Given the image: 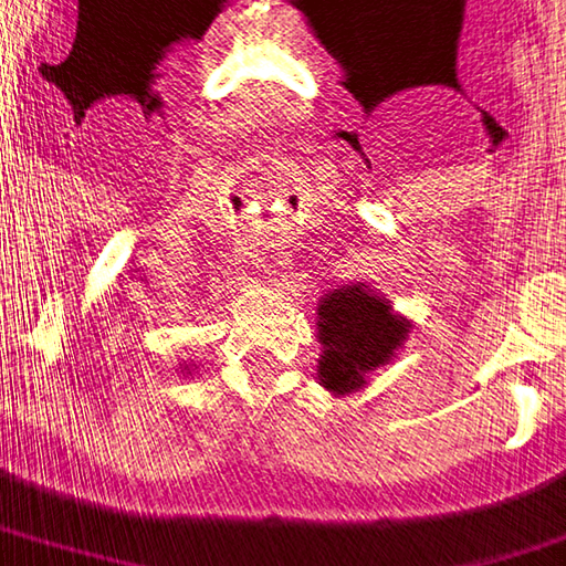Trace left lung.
I'll list each match as a JSON object with an SVG mask.
<instances>
[{
	"label": "left lung",
	"instance_id": "8db88e82",
	"mask_svg": "<svg viewBox=\"0 0 566 566\" xmlns=\"http://www.w3.org/2000/svg\"><path fill=\"white\" fill-rule=\"evenodd\" d=\"M411 334V321L391 311L386 294L369 284H343L317 304V379L331 395H353L388 366Z\"/></svg>",
	"mask_w": 566,
	"mask_h": 566
}]
</instances>
